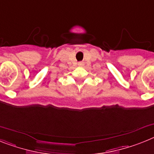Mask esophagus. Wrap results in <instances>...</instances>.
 Returning a JSON list of instances; mask_svg holds the SVG:
<instances>
[{
    "label": "esophagus",
    "mask_w": 154,
    "mask_h": 154,
    "mask_svg": "<svg viewBox=\"0 0 154 154\" xmlns=\"http://www.w3.org/2000/svg\"><path fill=\"white\" fill-rule=\"evenodd\" d=\"M79 65H80V66H81V65H83V63L79 62Z\"/></svg>",
    "instance_id": "obj_1"
}]
</instances>
